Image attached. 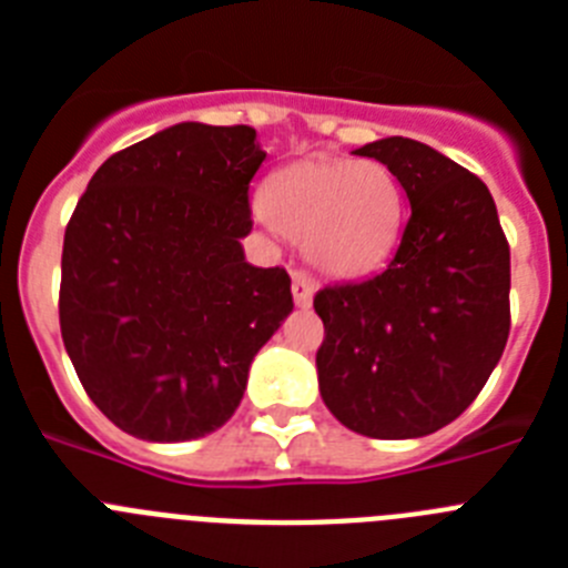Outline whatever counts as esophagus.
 <instances>
[{
	"instance_id": "esophagus-1",
	"label": "esophagus",
	"mask_w": 568,
	"mask_h": 568,
	"mask_svg": "<svg viewBox=\"0 0 568 568\" xmlns=\"http://www.w3.org/2000/svg\"><path fill=\"white\" fill-rule=\"evenodd\" d=\"M315 278L307 273V270H293V298L298 307H310L315 295Z\"/></svg>"
}]
</instances>
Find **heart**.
Wrapping results in <instances>:
<instances>
[{"instance_id": "b5f03b06", "label": "heart", "mask_w": 568, "mask_h": 568, "mask_svg": "<svg viewBox=\"0 0 568 568\" xmlns=\"http://www.w3.org/2000/svg\"><path fill=\"white\" fill-rule=\"evenodd\" d=\"M264 213L318 270L364 275L398 244L404 190L378 159H307L270 175Z\"/></svg>"}]
</instances>
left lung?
Segmentation results:
<instances>
[{
    "label": "left lung",
    "mask_w": 568,
    "mask_h": 568,
    "mask_svg": "<svg viewBox=\"0 0 568 568\" xmlns=\"http://www.w3.org/2000/svg\"><path fill=\"white\" fill-rule=\"evenodd\" d=\"M358 155L398 175L409 222L378 275L315 293L329 413L366 438H420L478 398L509 338V241L478 175L389 135Z\"/></svg>",
    "instance_id": "8db88e82"
}]
</instances>
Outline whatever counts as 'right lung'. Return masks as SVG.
<instances>
[{
    "label": "right lung",
    "mask_w": 568,
    "mask_h": 568,
    "mask_svg": "<svg viewBox=\"0 0 568 568\" xmlns=\"http://www.w3.org/2000/svg\"><path fill=\"white\" fill-rule=\"evenodd\" d=\"M247 124L184 122L119 150L64 230L59 327L90 400L144 440L233 418L250 361L293 313L284 267H253Z\"/></svg>",
    "instance_id": "right-lung-1"
}]
</instances>
